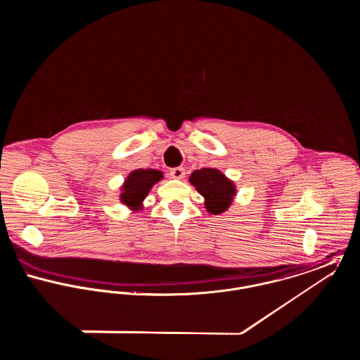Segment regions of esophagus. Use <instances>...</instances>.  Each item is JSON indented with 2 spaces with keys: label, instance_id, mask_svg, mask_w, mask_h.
Instances as JSON below:
<instances>
[{
  "label": "esophagus",
  "instance_id": "1",
  "mask_svg": "<svg viewBox=\"0 0 360 360\" xmlns=\"http://www.w3.org/2000/svg\"><path fill=\"white\" fill-rule=\"evenodd\" d=\"M169 176L174 178V179H182L185 176V169L182 167H176V168H172L169 171Z\"/></svg>",
  "mask_w": 360,
  "mask_h": 360
}]
</instances>
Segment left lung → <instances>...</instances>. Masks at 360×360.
<instances>
[{"instance_id": "obj_1", "label": "left lung", "mask_w": 360, "mask_h": 360, "mask_svg": "<svg viewBox=\"0 0 360 360\" xmlns=\"http://www.w3.org/2000/svg\"><path fill=\"white\" fill-rule=\"evenodd\" d=\"M191 184L205 198L209 213L218 216L228 210L236 193L235 185L216 168H202L192 172Z\"/></svg>"}]
</instances>
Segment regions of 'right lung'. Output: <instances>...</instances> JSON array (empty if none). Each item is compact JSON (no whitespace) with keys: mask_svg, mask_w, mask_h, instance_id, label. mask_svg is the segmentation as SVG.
Here are the masks:
<instances>
[{"mask_svg":"<svg viewBox=\"0 0 360 360\" xmlns=\"http://www.w3.org/2000/svg\"><path fill=\"white\" fill-rule=\"evenodd\" d=\"M162 179V172L157 169H135L132 171L122 186V193L120 196L121 202L132 209L134 212L142 209V202L154 184Z\"/></svg>","mask_w":360,"mask_h":360,"instance_id":"right-lung-1","label":"right lung"}]
</instances>
